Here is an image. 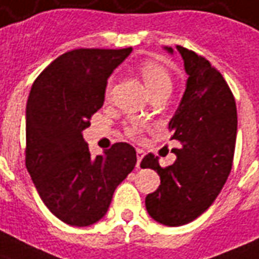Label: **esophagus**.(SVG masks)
<instances>
[{
  "mask_svg": "<svg viewBox=\"0 0 259 259\" xmlns=\"http://www.w3.org/2000/svg\"><path fill=\"white\" fill-rule=\"evenodd\" d=\"M136 156H137V164L136 167L139 168L140 167V163H142V159H143L144 156V152L142 150V149H136Z\"/></svg>",
  "mask_w": 259,
  "mask_h": 259,
  "instance_id": "1",
  "label": "esophagus"
}]
</instances>
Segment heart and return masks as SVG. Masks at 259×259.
I'll return each mask as SVG.
<instances>
[{
    "mask_svg": "<svg viewBox=\"0 0 259 259\" xmlns=\"http://www.w3.org/2000/svg\"><path fill=\"white\" fill-rule=\"evenodd\" d=\"M139 73L143 79L144 85L147 86L150 95L171 89V76H170L166 66H163L161 63L156 62V61H144L139 66ZM110 91H112V82H109L105 89L106 99L110 96ZM144 130H146V124L143 122L132 120L126 126V135L132 139H140Z\"/></svg>",
    "mask_w": 259,
    "mask_h": 259,
    "instance_id": "heart-1",
    "label": "heart"
}]
</instances>
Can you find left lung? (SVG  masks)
<instances>
[{
    "mask_svg": "<svg viewBox=\"0 0 259 259\" xmlns=\"http://www.w3.org/2000/svg\"><path fill=\"white\" fill-rule=\"evenodd\" d=\"M173 52L171 48H166ZM189 75L177 112L168 123L177 159L161 167L153 154L140 167L156 170L160 186L146 197L147 212L164 226L179 227L200 217L214 203L230 176L237 137V106L226 79L194 51L177 45Z\"/></svg>",
    "mask_w": 259,
    "mask_h": 259,
    "instance_id": "8db88e82",
    "label": "left lung"
}]
</instances>
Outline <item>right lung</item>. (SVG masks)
Instances as JSON below:
<instances>
[{
  "instance_id": "add662e5",
  "label": "right lung",
  "mask_w": 259,
  "mask_h": 259,
  "mask_svg": "<svg viewBox=\"0 0 259 259\" xmlns=\"http://www.w3.org/2000/svg\"><path fill=\"white\" fill-rule=\"evenodd\" d=\"M132 48L65 52L35 79L26 103L25 164L44 204L61 221L91 226L136 166V150L115 143L91 157L82 132L105 100L107 78Z\"/></svg>"
}]
</instances>
